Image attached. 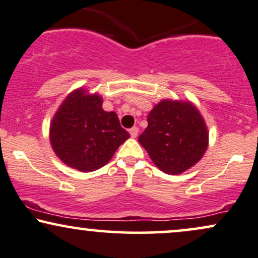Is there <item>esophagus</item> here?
<instances>
[{
  "mask_svg": "<svg viewBox=\"0 0 258 258\" xmlns=\"http://www.w3.org/2000/svg\"><path fill=\"white\" fill-rule=\"evenodd\" d=\"M130 135H131L132 138H136L138 136V127H132V128H130Z\"/></svg>",
  "mask_w": 258,
  "mask_h": 258,
  "instance_id": "esophagus-1",
  "label": "esophagus"
}]
</instances>
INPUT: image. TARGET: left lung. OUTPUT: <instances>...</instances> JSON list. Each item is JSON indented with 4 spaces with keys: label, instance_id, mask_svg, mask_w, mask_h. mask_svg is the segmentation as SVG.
<instances>
[{
    "label": "left lung",
    "instance_id": "left-lung-1",
    "mask_svg": "<svg viewBox=\"0 0 258 258\" xmlns=\"http://www.w3.org/2000/svg\"><path fill=\"white\" fill-rule=\"evenodd\" d=\"M157 168L180 174L206 153L209 133L200 110L188 101L163 99L148 115V127L138 137Z\"/></svg>",
    "mask_w": 258,
    "mask_h": 258
}]
</instances>
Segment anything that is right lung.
I'll list each match as a JSON object with an SVG mask.
<instances>
[{"mask_svg": "<svg viewBox=\"0 0 258 258\" xmlns=\"http://www.w3.org/2000/svg\"><path fill=\"white\" fill-rule=\"evenodd\" d=\"M98 94L74 90L62 102L50 123L52 150L68 167L94 172L109 162L130 133L114 111L102 108Z\"/></svg>", "mask_w": 258, "mask_h": 258, "instance_id": "add662e5", "label": "right lung"}]
</instances>
